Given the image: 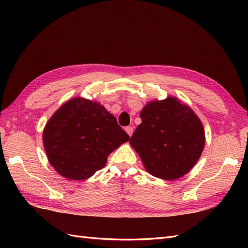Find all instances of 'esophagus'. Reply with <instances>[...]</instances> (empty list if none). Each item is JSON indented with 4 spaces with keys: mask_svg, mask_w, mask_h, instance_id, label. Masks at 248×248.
Listing matches in <instances>:
<instances>
[{
    "mask_svg": "<svg viewBox=\"0 0 248 248\" xmlns=\"http://www.w3.org/2000/svg\"><path fill=\"white\" fill-rule=\"evenodd\" d=\"M125 131L127 132V134H128L129 137H131L132 136V133H133V128L131 126H127L126 128H125Z\"/></svg>",
    "mask_w": 248,
    "mask_h": 248,
    "instance_id": "1",
    "label": "esophagus"
}]
</instances>
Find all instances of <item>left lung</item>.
<instances>
[{
    "label": "left lung",
    "mask_w": 248,
    "mask_h": 248,
    "mask_svg": "<svg viewBox=\"0 0 248 248\" xmlns=\"http://www.w3.org/2000/svg\"><path fill=\"white\" fill-rule=\"evenodd\" d=\"M140 119L129 142L145 169L169 181L187 174L205 147V131L199 117L175 97H168L149 102L141 109Z\"/></svg>",
    "instance_id": "8db88e82"
}]
</instances>
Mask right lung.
<instances>
[{"mask_svg":"<svg viewBox=\"0 0 248 248\" xmlns=\"http://www.w3.org/2000/svg\"><path fill=\"white\" fill-rule=\"evenodd\" d=\"M42 139L52 168L79 181L104 168L108 156L129 140V136L99 102L78 97L51 116Z\"/></svg>","mask_w":248,"mask_h":248,"instance_id":"obj_1","label":"right lung"}]
</instances>
